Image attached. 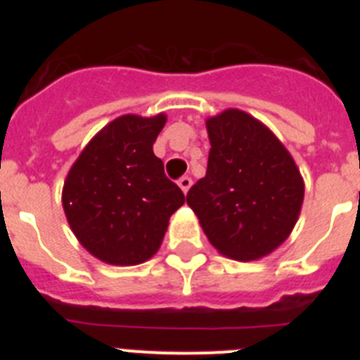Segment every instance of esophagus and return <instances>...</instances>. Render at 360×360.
Returning <instances> with one entry per match:
<instances>
[{
  "mask_svg": "<svg viewBox=\"0 0 360 360\" xmlns=\"http://www.w3.org/2000/svg\"><path fill=\"white\" fill-rule=\"evenodd\" d=\"M191 184H193V180H191V176H182L180 180H178V186H180V189L184 191L187 195V191H189Z\"/></svg>",
  "mask_w": 360,
  "mask_h": 360,
  "instance_id": "esophagus-1",
  "label": "esophagus"
}]
</instances>
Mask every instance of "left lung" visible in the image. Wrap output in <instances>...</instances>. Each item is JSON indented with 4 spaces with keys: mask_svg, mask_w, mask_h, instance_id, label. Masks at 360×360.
<instances>
[{
    "mask_svg": "<svg viewBox=\"0 0 360 360\" xmlns=\"http://www.w3.org/2000/svg\"><path fill=\"white\" fill-rule=\"evenodd\" d=\"M207 173L187 193L212 247L240 262L266 256L287 240L304 196L285 146L259 120L227 110L207 120Z\"/></svg>",
    "mask_w": 360,
    "mask_h": 360,
    "instance_id": "left-lung-1",
    "label": "left lung"
}]
</instances>
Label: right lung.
Returning a JSON list of instances; mask_svg holds the SVG:
<instances>
[{"instance_id": "1", "label": "right lung", "mask_w": 360, "mask_h": 360, "mask_svg": "<svg viewBox=\"0 0 360 360\" xmlns=\"http://www.w3.org/2000/svg\"><path fill=\"white\" fill-rule=\"evenodd\" d=\"M164 124L165 115L119 117L94 136L66 176L63 207L73 234L111 265L149 259L186 202L153 153Z\"/></svg>"}]
</instances>
